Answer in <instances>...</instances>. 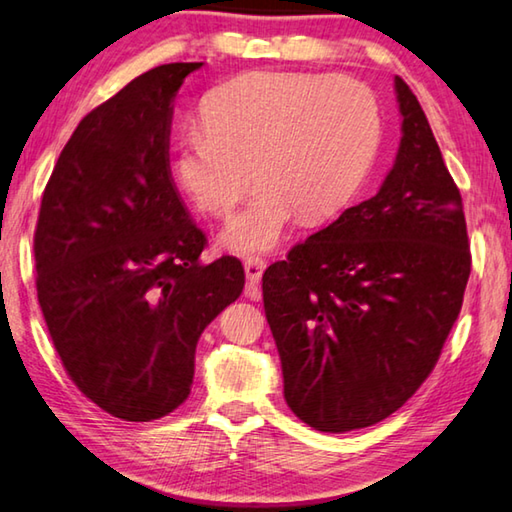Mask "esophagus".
Listing matches in <instances>:
<instances>
[{"label":"esophagus","mask_w":512,"mask_h":512,"mask_svg":"<svg viewBox=\"0 0 512 512\" xmlns=\"http://www.w3.org/2000/svg\"><path fill=\"white\" fill-rule=\"evenodd\" d=\"M265 267H267V263L263 261V258H256V256L247 258V261H245V274H247L249 290L256 292V286H258V283H261V276L265 272Z\"/></svg>","instance_id":"34e87169"}]
</instances>
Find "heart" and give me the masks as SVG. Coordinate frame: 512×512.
I'll return each instance as SVG.
<instances>
[{
	"label": "heart",
	"instance_id": "1",
	"mask_svg": "<svg viewBox=\"0 0 512 512\" xmlns=\"http://www.w3.org/2000/svg\"><path fill=\"white\" fill-rule=\"evenodd\" d=\"M204 127L183 133L177 172L192 199L226 215L254 179L261 190L224 231L240 254L270 251L290 222H320L354 197L381 142L374 92L351 77L249 72L208 92Z\"/></svg>",
	"mask_w": 512,
	"mask_h": 512
}]
</instances>
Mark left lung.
Wrapping results in <instances>:
<instances>
[{
    "instance_id": "left-lung-1",
    "label": "left lung",
    "mask_w": 512,
    "mask_h": 512,
    "mask_svg": "<svg viewBox=\"0 0 512 512\" xmlns=\"http://www.w3.org/2000/svg\"><path fill=\"white\" fill-rule=\"evenodd\" d=\"M401 142L372 199L263 274L283 395L324 433L365 429L438 363L472 270L460 190L413 90L395 77Z\"/></svg>"
}]
</instances>
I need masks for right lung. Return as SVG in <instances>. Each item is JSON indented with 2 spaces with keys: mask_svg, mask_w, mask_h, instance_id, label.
I'll return each mask as SVG.
<instances>
[{
  "mask_svg": "<svg viewBox=\"0 0 512 512\" xmlns=\"http://www.w3.org/2000/svg\"><path fill=\"white\" fill-rule=\"evenodd\" d=\"M201 63L158 65L90 111L67 140L33 233L36 288L74 385L108 415L152 422L190 395L201 331L245 288L170 172V124Z\"/></svg>",
  "mask_w": 512,
  "mask_h": 512,
  "instance_id": "right-lung-1",
  "label": "right lung"
}]
</instances>
